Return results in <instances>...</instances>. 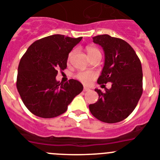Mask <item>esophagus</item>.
<instances>
[{
	"mask_svg": "<svg viewBox=\"0 0 160 160\" xmlns=\"http://www.w3.org/2000/svg\"><path fill=\"white\" fill-rule=\"evenodd\" d=\"M88 91H90V88H89L83 87V92H88Z\"/></svg>",
	"mask_w": 160,
	"mask_h": 160,
	"instance_id": "esophagus-1",
	"label": "esophagus"
}]
</instances>
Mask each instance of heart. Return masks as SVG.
I'll list each match as a JSON object with an SVG mask.
<instances>
[{
  "instance_id": "heart-1",
  "label": "heart",
  "mask_w": 160,
  "mask_h": 160,
  "mask_svg": "<svg viewBox=\"0 0 160 160\" xmlns=\"http://www.w3.org/2000/svg\"><path fill=\"white\" fill-rule=\"evenodd\" d=\"M86 52H87L88 57H92V56L95 55L96 53L100 52V50L98 48H95V47H92V46H88L86 48ZM73 55V52H71L68 55V60L72 58ZM77 79L78 80H80L81 83H84V84H91L95 80L97 77V74H96L95 72L92 71H86V72H80L77 73V76H76Z\"/></svg>"
}]
</instances>
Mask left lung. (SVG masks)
<instances>
[{"mask_svg": "<svg viewBox=\"0 0 160 160\" xmlns=\"http://www.w3.org/2000/svg\"><path fill=\"white\" fill-rule=\"evenodd\" d=\"M104 51V66L97 83H112L105 92L95 89L99 99L89 105L93 116L104 123H114L126 119L136 108L143 93V71L139 57L132 46L122 39L108 34L93 37Z\"/></svg>", "mask_w": 160, "mask_h": 160, "instance_id": "obj_1", "label": "left lung"}]
</instances>
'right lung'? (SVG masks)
<instances>
[{
    "instance_id": "right-lung-1",
    "label": "right lung",
    "mask_w": 160,
    "mask_h": 160,
    "mask_svg": "<svg viewBox=\"0 0 160 160\" xmlns=\"http://www.w3.org/2000/svg\"><path fill=\"white\" fill-rule=\"evenodd\" d=\"M82 37L48 36L36 41L21 59L17 78V91L25 107L35 116L53 118L67 111L83 85L71 79L66 83L56 80L59 70L67 68L68 54Z\"/></svg>"
}]
</instances>
